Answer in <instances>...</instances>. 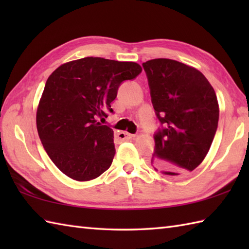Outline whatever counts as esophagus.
Returning <instances> with one entry per match:
<instances>
[{
	"mask_svg": "<svg viewBox=\"0 0 249 249\" xmlns=\"http://www.w3.org/2000/svg\"><path fill=\"white\" fill-rule=\"evenodd\" d=\"M116 137H118V139L120 140H128V139L134 138L135 135L129 134L127 131H120V133H118V135H116Z\"/></svg>",
	"mask_w": 249,
	"mask_h": 249,
	"instance_id": "34e87169",
	"label": "esophagus"
}]
</instances>
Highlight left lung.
Returning <instances> with one entry per match:
<instances>
[{"mask_svg":"<svg viewBox=\"0 0 249 249\" xmlns=\"http://www.w3.org/2000/svg\"><path fill=\"white\" fill-rule=\"evenodd\" d=\"M160 127L154 134L155 170L181 176L197 168L212 144L219 108L213 87L202 73L174 60L142 64Z\"/></svg>","mask_w":249,"mask_h":249,"instance_id":"8db88e82","label":"left lung"}]
</instances>
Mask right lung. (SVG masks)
<instances>
[{
  "label": "right lung",
  "instance_id": "1",
  "mask_svg": "<svg viewBox=\"0 0 249 249\" xmlns=\"http://www.w3.org/2000/svg\"><path fill=\"white\" fill-rule=\"evenodd\" d=\"M141 71L134 62L89 56L51 73L37 109V131L50 160L67 177L89 181L111 166L113 130L98 120L113 113L111 103L120 86Z\"/></svg>",
  "mask_w": 249,
  "mask_h": 249
}]
</instances>
